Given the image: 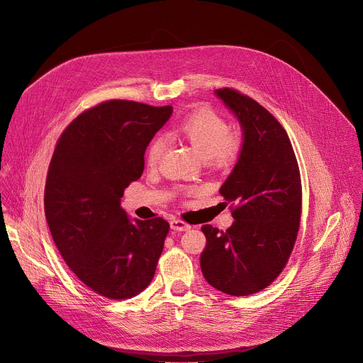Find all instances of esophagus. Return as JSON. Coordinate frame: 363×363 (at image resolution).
Wrapping results in <instances>:
<instances>
[{"label": "esophagus", "instance_id": "obj_1", "mask_svg": "<svg viewBox=\"0 0 363 363\" xmlns=\"http://www.w3.org/2000/svg\"><path fill=\"white\" fill-rule=\"evenodd\" d=\"M170 228L173 230H177V232H186V230H190L191 226L184 223V222H182V220H172L170 222Z\"/></svg>", "mask_w": 363, "mask_h": 363}]
</instances>
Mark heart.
I'll return each instance as SVG.
<instances>
[{
    "label": "heart",
    "instance_id": "heart-1",
    "mask_svg": "<svg viewBox=\"0 0 363 363\" xmlns=\"http://www.w3.org/2000/svg\"><path fill=\"white\" fill-rule=\"evenodd\" d=\"M177 130L190 141L203 160H210L216 166L232 164L240 152L239 138L229 135L226 121L211 110L203 108L190 114L179 124ZM164 149L166 140L163 137L153 138L147 149L149 164H157Z\"/></svg>",
    "mask_w": 363,
    "mask_h": 363
}]
</instances>
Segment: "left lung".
<instances>
[{
  "label": "left lung",
  "mask_w": 363,
  "mask_h": 363,
  "mask_svg": "<svg viewBox=\"0 0 363 363\" xmlns=\"http://www.w3.org/2000/svg\"><path fill=\"white\" fill-rule=\"evenodd\" d=\"M214 94L236 117L242 146L219 190L236 204L235 222L226 232L201 228L207 242L200 267L217 291L249 296L269 286L292 253L301 220V174L291 140L264 107L232 89Z\"/></svg>",
  "instance_id": "left-lung-1"
}]
</instances>
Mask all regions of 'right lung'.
<instances>
[{
  "label": "right lung",
  "instance_id": "add662e5",
  "mask_svg": "<svg viewBox=\"0 0 363 363\" xmlns=\"http://www.w3.org/2000/svg\"><path fill=\"white\" fill-rule=\"evenodd\" d=\"M172 114L170 106L106 101L80 114L55 146L45 219L67 266L101 296L133 298L155 276L170 226L162 217L134 220L120 201L141 177L149 143Z\"/></svg>",
  "mask_w": 363,
  "mask_h": 363
}]
</instances>
